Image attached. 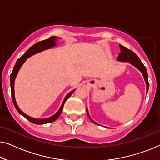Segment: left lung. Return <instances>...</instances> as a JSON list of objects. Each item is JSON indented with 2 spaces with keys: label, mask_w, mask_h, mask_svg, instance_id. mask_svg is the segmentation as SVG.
<instances>
[{
  "label": "left lung",
  "mask_w": 160,
  "mask_h": 160,
  "mask_svg": "<svg viewBox=\"0 0 160 160\" xmlns=\"http://www.w3.org/2000/svg\"><path fill=\"white\" fill-rule=\"evenodd\" d=\"M119 48H120V50H121V52H120L119 56H118L117 60L119 61H121V62H129L131 65H132L133 66L137 68L142 73H143L144 79H145V82L146 83V89H147V90H146V92H148V87H149V84H148V73H147V71H146V67L144 66V65L141 62V61L139 59L138 57L132 51L127 49L126 47H124L123 46L120 44H119ZM87 115H88L89 119H90L93 123L98 124L95 122H94L93 120L91 119L90 117H89L88 110H87Z\"/></svg>",
  "instance_id": "1"
}]
</instances>
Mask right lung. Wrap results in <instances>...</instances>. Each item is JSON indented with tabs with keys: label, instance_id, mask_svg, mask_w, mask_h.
I'll return each instance as SVG.
<instances>
[{
	"label": "right lung",
	"instance_id": "add662e5",
	"mask_svg": "<svg viewBox=\"0 0 160 160\" xmlns=\"http://www.w3.org/2000/svg\"><path fill=\"white\" fill-rule=\"evenodd\" d=\"M57 40V37L56 36H52L50 37L49 38L46 39V40L41 41L40 42L36 43V44H34L33 46H32L28 50L27 52H25V54H23L21 58H19L18 60H17L16 64H15L14 68H13L12 73H11L10 76V80H11V90H12V100H13V103L14 105V107L16 108L17 111L19 113V114H21L22 116H23L24 117L26 118L28 121H30L32 123L36 124H47V123H50V122H52L58 119V118L60 117L61 112H62V110L63 108V106H64V104L65 101H66L68 98L70 96H71L74 90L71 91V92H69L68 95L65 96L64 100H63L62 105H61L60 109H59L58 112H57L55 114L49 118H45V119H36V118H32L30 117L29 116L26 115L25 113H23L22 111L17 106V102H16V100H15V96H14V81H15V78L18 73L19 70L20 69V68L24 62H25V60H27L28 58H30V56L33 55V54L38 53V52H42L43 50L50 49V48H52L54 47H55L56 43L55 41Z\"/></svg>",
	"mask_w": 160,
	"mask_h": 160
}]
</instances>
